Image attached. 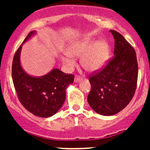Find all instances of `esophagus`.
<instances>
[{
	"instance_id": "1",
	"label": "esophagus",
	"mask_w": 150,
	"mask_h": 150,
	"mask_svg": "<svg viewBox=\"0 0 150 150\" xmlns=\"http://www.w3.org/2000/svg\"><path fill=\"white\" fill-rule=\"evenodd\" d=\"M80 80H81V77L80 76H77V75H76L75 77V80H75V82H80Z\"/></svg>"
}]
</instances>
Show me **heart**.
Instances as JSON below:
<instances>
[{
  "label": "heart",
  "mask_w": 150,
  "mask_h": 150,
  "mask_svg": "<svg viewBox=\"0 0 150 150\" xmlns=\"http://www.w3.org/2000/svg\"><path fill=\"white\" fill-rule=\"evenodd\" d=\"M68 57L63 61L69 68L75 65L73 56H81V65L89 72L100 69L109 56V46L106 41L94 42L89 38L79 39L72 43L67 49Z\"/></svg>",
  "instance_id": "1"
}]
</instances>
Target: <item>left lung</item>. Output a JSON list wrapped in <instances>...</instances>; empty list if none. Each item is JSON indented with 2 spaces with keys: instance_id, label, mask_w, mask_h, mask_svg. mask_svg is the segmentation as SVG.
Returning a JSON list of instances; mask_svg holds the SVG:
<instances>
[{
  "instance_id": "8db88e82",
  "label": "left lung",
  "mask_w": 150,
  "mask_h": 150,
  "mask_svg": "<svg viewBox=\"0 0 150 150\" xmlns=\"http://www.w3.org/2000/svg\"><path fill=\"white\" fill-rule=\"evenodd\" d=\"M115 39L113 55L100 71L89 75L87 100L102 116L120 112L132 100L137 87L138 65L135 49L120 33L110 30Z\"/></svg>"
}]
</instances>
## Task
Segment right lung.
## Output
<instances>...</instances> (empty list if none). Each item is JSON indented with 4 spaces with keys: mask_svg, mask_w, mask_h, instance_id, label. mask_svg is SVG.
<instances>
[{
    "mask_svg": "<svg viewBox=\"0 0 150 150\" xmlns=\"http://www.w3.org/2000/svg\"><path fill=\"white\" fill-rule=\"evenodd\" d=\"M34 33V31L31 32L22 44ZM22 44L15 52L12 65V77L18 99L32 114L42 118L51 117L63 106L65 90L73 82L74 75L65 74L56 68L42 77L29 75L20 65Z\"/></svg>",
    "mask_w": 150,
    "mask_h": 150,
    "instance_id": "1",
    "label": "right lung"
}]
</instances>
